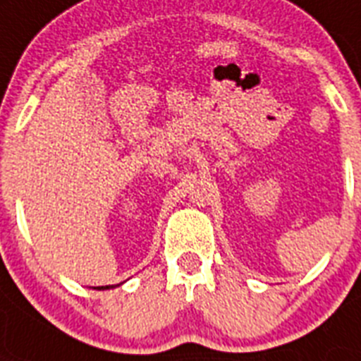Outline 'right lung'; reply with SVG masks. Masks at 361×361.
I'll use <instances>...</instances> for the list:
<instances>
[{
  "label": "right lung",
  "instance_id": "add662e5",
  "mask_svg": "<svg viewBox=\"0 0 361 361\" xmlns=\"http://www.w3.org/2000/svg\"><path fill=\"white\" fill-rule=\"evenodd\" d=\"M122 283H118V285H107V286H102V288H113V286H120Z\"/></svg>",
  "mask_w": 361,
  "mask_h": 361
}]
</instances>
